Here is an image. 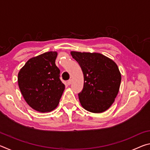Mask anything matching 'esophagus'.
Segmentation results:
<instances>
[{
	"instance_id": "1",
	"label": "esophagus",
	"mask_w": 150,
	"mask_h": 150,
	"mask_svg": "<svg viewBox=\"0 0 150 150\" xmlns=\"http://www.w3.org/2000/svg\"><path fill=\"white\" fill-rule=\"evenodd\" d=\"M71 83H72V79H69V81H67V84L69 85L71 84Z\"/></svg>"
}]
</instances>
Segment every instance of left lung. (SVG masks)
Segmentation results:
<instances>
[{"instance_id":"8db88e82","label":"left lung","mask_w":150,"mask_h":150,"mask_svg":"<svg viewBox=\"0 0 150 150\" xmlns=\"http://www.w3.org/2000/svg\"><path fill=\"white\" fill-rule=\"evenodd\" d=\"M84 75V86L78 94L85 110L101 113L110 107L117 96L121 74L116 63L98 53L71 52Z\"/></svg>"}]
</instances>
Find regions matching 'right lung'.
<instances>
[{"instance_id": "obj_1", "label": "right lung", "mask_w": 150, "mask_h": 150, "mask_svg": "<svg viewBox=\"0 0 150 150\" xmlns=\"http://www.w3.org/2000/svg\"><path fill=\"white\" fill-rule=\"evenodd\" d=\"M57 53L48 52L30 59L18 75V83L24 100L30 107L47 112L57 107L65 85L55 65Z\"/></svg>"}]
</instances>
